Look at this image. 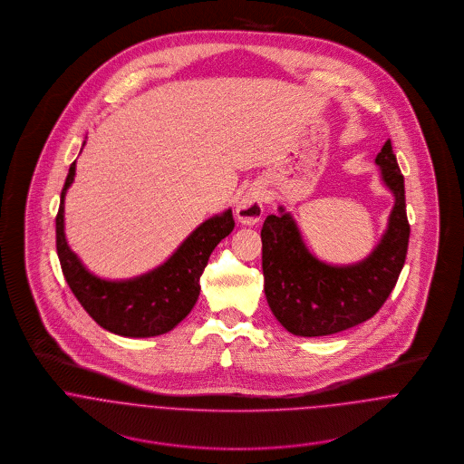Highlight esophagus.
Instances as JSON below:
<instances>
[{
  "label": "esophagus",
  "mask_w": 464,
  "mask_h": 464,
  "mask_svg": "<svg viewBox=\"0 0 464 464\" xmlns=\"http://www.w3.org/2000/svg\"><path fill=\"white\" fill-rule=\"evenodd\" d=\"M266 193L259 188L246 191L237 203V219L245 225H256L265 214Z\"/></svg>",
  "instance_id": "obj_1"
}]
</instances>
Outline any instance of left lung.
I'll return each instance as SVG.
<instances>
[{
    "instance_id": "8db88e82",
    "label": "left lung",
    "mask_w": 464,
    "mask_h": 464,
    "mask_svg": "<svg viewBox=\"0 0 464 464\" xmlns=\"http://www.w3.org/2000/svg\"><path fill=\"white\" fill-rule=\"evenodd\" d=\"M375 162L395 195V207L381 245L362 263L343 267L320 263L307 252L284 208L280 216L271 214L265 219L261 239L266 300L282 327L295 335H331L370 320L397 284L411 228L403 175L392 140L384 142Z\"/></svg>"
}]
</instances>
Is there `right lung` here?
I'll return each instance as SVG.
<instances>
[{
  "label": "right lung",
  "instance_id": "obj_1",
  "mask_svg": "<svg viewBox=\"0 0 464 464\" xmlns=\"http://www.w3.org/2000/svg\"><path fill=\"white\" fill-rule=\"evenodd\" d=\"M69 166L57 212V254L67 285L87 314L105 331L125 337H151L177 327L195 307L199 276L212 250L234 230L232 210L214 216L157 269L132 280L111 282L91 275L69 250L64 236V197L74 179Z\"/></svg>",
  "mask_w": 464,
  "mask_h": 464
}]
</instances>
